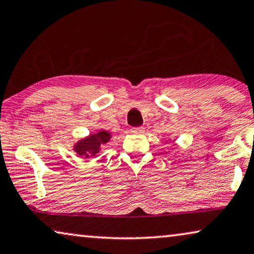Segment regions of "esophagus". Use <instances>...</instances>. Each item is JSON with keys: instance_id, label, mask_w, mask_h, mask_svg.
<instances>
[{"instance_id": "esophagus-1", "label": "esophagus", "mask_w": 254, "mask_h": 254, "mask_svg": "<svg viewBox=\"0 0 254 254\" xmlns=\"http://www.w3.org/2000/svg\"><path fill=\"white\" fill-rule=\"evenodd\" d=\"M131 132H132V133H135V134H141V133H144V132H145V127H132Z\"/></svg>"}]
</instances>
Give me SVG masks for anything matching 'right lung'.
I'll return each instance as SVG.
<instances>
[{"mask_svg": "<svg viewBox=\"0 0 254 254\" xmlns=\"http://www.w3.org/2000/svg\"><path fill=\"white\" fill-rule=\"evenodd\" d=\"M110 133L108 131H99L98 133L90 134L88 137L80 139L77 144L73 146V151L84 159L93 158L101 149V146L107 144L110 140Z\"/></svg>", "mask_w": 254, "mask_h": 254, "instance_id": "right-lung-1", "label": "right lung"}]
</instances>
